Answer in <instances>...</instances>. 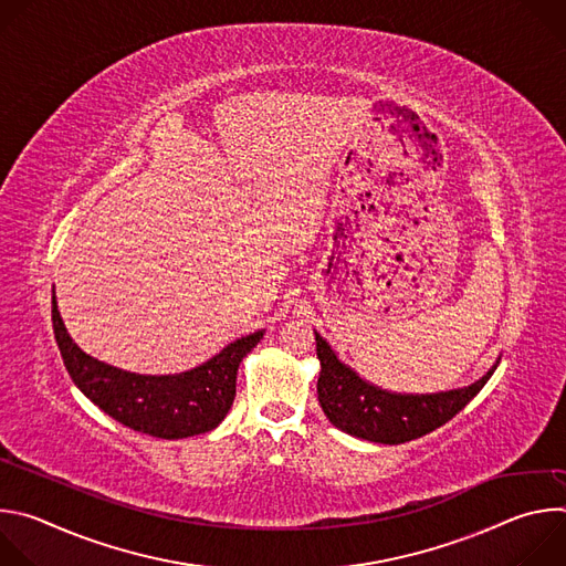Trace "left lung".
Wrapping results in <instances>:
<instances>
[{
    "instance_id": "1",
    "label": "left lung",
    "mask_w": 566,
    "mask_h": 566,
    "mask_svg": "<svg viewBox=\"0 0 566 566\" xmlns=\"http://www.w3.org/2000/svg\"><path fill=\"white\" fill-rule=\"evenodd\" d=\"M319 376L317 400L327 419L343 432L374 443L398 446L419 439L459 415L489 382L497 365L470 387L439 394H391L365 382L343 365L329 343L315 334Z\"/></svg>"
}]
</instances>
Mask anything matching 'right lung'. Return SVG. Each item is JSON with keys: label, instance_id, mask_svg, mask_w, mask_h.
I'll list each match as a JSON object with an SVG mask.
<instances>
[{"label": "right lung", "instance_id": "obj_1", "mask_svg": "<svg viewBox=\"0 0 566 566\" xmlns=\"http://www.w3.org/2000/svg\"><path fill=\"white\" fill-rule=\"evenodd\" d=\"M51 319L71 380L114 421L158 439H186L214 430L234 400L237 369L264 332L228 345L197 369L177 376H140L105 365L80 349L64 329L55 291Z\"/></svg>", "mask_w": 566, "mask_h": 566}]
</instances>
